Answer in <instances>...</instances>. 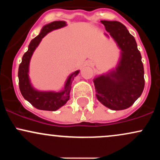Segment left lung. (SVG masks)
Segmentation results:
<instances>
[{
	"label": "left lung",
	"mask_w": 160,
	"mask_h": 160,
	"mask_svg": "<svg viewBox=\"0 0 160 160\" xmlns=\"http://www.w3.org/2000/svg\"><path fill=\"white\" fill-rule=\"evenodd\" d=\"M121 49V58L116 70L94 79L98 100L114 111L131 107L144 88V66L134 37L123 24L101 21ZM106 35L108 36V34Z\"/></svg>",
	"instance_id": "8db88e82"
}]
</instances>
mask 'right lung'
I'll return each mask as SVG.
<instances>
[{"instance_id": "obj_1", "label": "right lung", "mask_w": 160, "mask_h": 160, "mask_svg": "<svg viewBox=\"0 0 160 160\" xmlns=\"http://www.w3.org/2000/svg\"><path fill=\"white\" fill-rule=\"evenodd\" d=\"M65 22L56 21L43 26L39 35L37 36L31 41L30 44L28 46V49L23 55L22 60L19 65L18 77H19L20 92H21L24 98L26 99L28 102H30L37 109L54 111L65 104L66 102L69 100L70 92H71V83H72L73 80L80 71H76L70 75L66 81L65 88L63 90L59 92H40L35 90L30 83L28 78V67L29 62H30L34 51L35 50L37 47L39 45L42 38L47 35V33L55 30V29L65 26Z\"/></svg>"}]
</instances>
